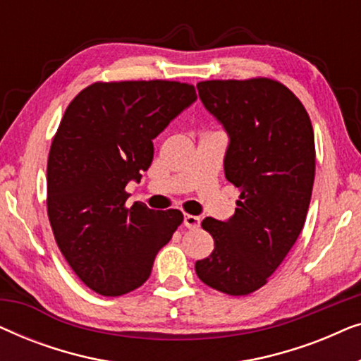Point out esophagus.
I'll list each match as a JSON object with an SVG mask.
<instances>
[{
  "label": "esophagus",
  "instance_id": "obj_1",
  "mask_svg": "<svg viewBox=\"0 0 361 361\" xmlns=\"http://www.w3.org/2000/svg\"><path fill=\"white\" fill-rule=\"evenodd\" d=\"M184 225L187 226V228H190V230L199 228V226H200V216L185 214L184 215Z\"/></svg>",
  "mask_w": 361,
  "mask_h": 361
}]
</instances>
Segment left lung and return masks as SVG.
Segmentation results:
<instances>
[{
  "label": "left lung",
  "instance_id": "8db88e82",
  "mask_svg": "<svg viewBox=\"0 0 361 361\" xmlns=\"http://www.w3.org/2000/svg\"><path fill=\"white\" fill-rule=\"evenodd\" d=\"M197 90L228 133L225 177L240 199L231 219L202 221L215 248L195 273L220 293L246 295L268 283L302 231L315 176L312 123L299 98L271 78L207 80Z\"/></svg>",
  "mask_w": 361,
  "mask_h": 361
}]
</instances>
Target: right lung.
Returning a JSON list of instances; mask_svg holds the SVG:
<instances>
[{"mask_svg": "<svg viewBox=\"0 0 361 361\" xmlns=\"http://www.w3.org/2000/svg\"><path fill=\"white\" fill-rule=\"evenodd\" d=\"M197 100L194 85L171 80L97 82L67 106L47 161V215L59 250L80 281L102 295H123L149 278L180 210L126 207L152 140Z\"/></svg>", "mask_w": 361, "mask_h": 361, "instance_id": "obj_1", "label": "right lung"}]
</instances>
